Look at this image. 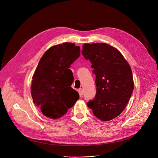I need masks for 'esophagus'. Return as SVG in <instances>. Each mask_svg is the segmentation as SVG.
Listing matches in <instances>:
<instances>
[{
  "instance_id": "1",
  "label": "esophagus",
  "mask_w": 158,
  "mask_h": 158,
  "mask_svg": "<svg viewBox=\"0 0 158 158\" xmlns=\"http://www.w3.org/2000/svg\"><path fill=\"white\" fill-rule=\"evenodd\" d=\"M79 94H80V96L81 97H82V95L84 94V91H83V89L82 88H80L79 89Z\"/></svg>"
}]
</instances>
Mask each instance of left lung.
<instances>
[{"mask_svg": "<svg viewBox=\"0 0 158 158\" xmlns=\"http://www.w3.org/2000/svg\"><path fill=\"white\" fill-rule=\"evenodd\" d=\"M82 54L91 62L96 93L87 103L99 120L109 121L123 111L134 90L131 66L122 53L106 44H84Z\"/></svg>", "mask_w": 158, "mask_h": 158, "instance_id": "1", "label": "left lung"}]
</instances>
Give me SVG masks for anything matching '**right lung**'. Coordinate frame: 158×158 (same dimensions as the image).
Wrapping results in <instances>:
<instances>
[{"mask_svg": "<svg viewBox=\"0 0 158 158\" xmlns=\"http://www.w3.org/2000/svg\"><path fill=\"white\" fill-rule=\"evenodd\" d=\"M80 47L64 43L42 56L32 78L33 103L45 116L56 119L65 114L79 98L70 86L74 81L70 65L80 56Z\"/></svg>", "mask_w": 158, "mask_h": 158, "instance_id": "1", "label": "right lung"}]
</instances>
